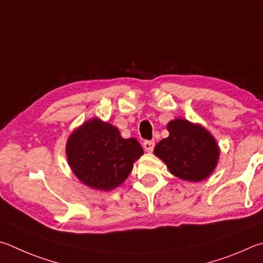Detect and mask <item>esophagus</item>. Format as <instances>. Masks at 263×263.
Wrapping results in <instances>:
<instances>
[{
    "instance_id": "1",
    "label": "esophagus",
    "mask_w": 263,
    "mask_h": 263,
    "mask_svg": "<svg viewBox=\"0 0 263 263\" xmlns=\"http://www.w3.org/2000/svg\"><path fill=\"white\" fill-rule=\"evenodd\" d=\"M154 146H155L154 140H146L144 142V148H145V151L148 153H151L153 149H154Z\"/></svg>"
}]
</instances>
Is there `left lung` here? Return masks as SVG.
I'll return each instance as SVG.
<instances>
[{
  "mask_svg": "<svg viewBox=\"0 0 263 263\" xmlns=\"http://www.w3.org/2000/svg\"><path fill=\"white\" fill-rule=\"evenodd\" d=\"M169 137L154 148V154L176 177L189 181L208 178L217 166L219 147L201 124L176 118L166 125Z\"/></svg>",
  "mask_w": 263,
  "mask_h": 263,
  "instance_id": "1",
  "label": "left lung"
}]
</instances>
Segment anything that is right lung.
<instances>
[{
	"mask_svg": "<svg viewBox=\"0 0 263 263\" xmlns=\"http://www.w3.org/2000/svg\"><path fill=\"white\" fill-rule=\"evenodd\" d=\"M65 153L83 184L108 192L125 181L144 149L135 138L124 139L116 126L94 117L71 133Z\"/></svg>",
	"mask_w": 263,
	"mask_h": 263,
	"instance_id": "1",
	"label": "right lung"
}]
</instances>
